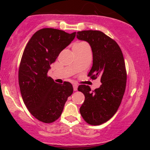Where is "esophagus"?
<instances>
[{
  "instance_id": "1",
  "label": "esophagus",
  "mask_w": 150,
  "mask_h": 150,
  "mask_svg": "<svg viewBox=\"0 0 150 150\" xmlns=\"http://www.w3.org/2000/svg\"><path fill=\"white\" fill-rule=\"evenodd\" d=\"M73 88H74V91H77L78 85H76V84H74V85H73Z\"/></svg>"
}]
</instances>
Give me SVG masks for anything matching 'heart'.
<instances>
[{
  "label": "heart",
  "mask_w": 150,
  "mask_h": 150,
  "mask_svg": "<svg viewBox=\"0 0 150 150\" xmlns=\"http://www.w3.org/2000/svg\"><path fill=\"white\" fill-rule=\"evenodd\" d=\"M84 44V43H79V44H76L75 45H79V44Z\"/></svg>",
  "instance_id": "1"
}]
</instances>
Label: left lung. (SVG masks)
<instances>
[{
	"label": "left lung",
	"instance_id": "obj_1",
	"mask_svg": "<svg viewBox=\"0 0 150 150\" xmlns=\"http://www.w3.org/2000/svg\"><path fill=\"white\" fill-rule=\"evenodd\" d=\"M76 38L89 43L93 52L88 76L92 79L100 76L102 83L93 91L89 86H79L85 97L80 112L88 124L98 126L109 120L122 102L127 79L124 56L115 41L99 30L79 31Z\"/></svg>",
	"mask_w": 150,
	"mask_h": 150
}]
</instances>
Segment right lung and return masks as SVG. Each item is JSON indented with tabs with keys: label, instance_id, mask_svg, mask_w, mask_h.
I'll list each match as a JSON object with an SVG mask.
<instances>
[{
	"label": "right lung",
	"instance_id": "add662e5",
	"mask_svg": "<svg viewBox=\"0 0 150 150\" xmlns=\"http://www.w3.org/2000/svg\"><path fill=\"white\" fill-rule=\"evenodd\" d=\"M75 36L76 32L42 28L33 34L24 49L18 72L20 89L26 108L40 122L56 121L73 93L70 83H56L47 73Z\"/></svg>",
	"mask_w": 150,
	"mask_h": 150
}]
</instances>
